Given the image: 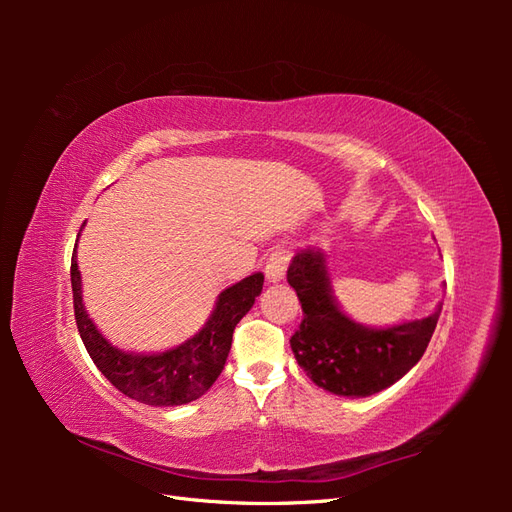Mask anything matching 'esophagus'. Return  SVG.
Returning <instances> with one entry per match:
<instances>
[{
    "mask_svg": "<svg viewBox=\"0 0 512 512\" xmlns=\"http://www.w3.org/2000/svg\"><path fill=\"white\" fill-rule=\"evenodd\" d=\"M288 262H290V252L286 250V247H275V250L267 258V267H265L267 280L269 282H280L282 277L286 275Z\"/></svg>",
    "mask_w": 512,
    "mask_h": 512,
    "instance_id": "1",
    "label": "esophagus"
}]
</instances>
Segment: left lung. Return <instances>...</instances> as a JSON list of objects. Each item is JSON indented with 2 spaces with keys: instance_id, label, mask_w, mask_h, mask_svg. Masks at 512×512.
Returning a JSON list of instances; mask_svg holds the SVG:
<instances>
[{
  "instance_id": "left-lung-1",
  "label": "left lung",
  "mask_w": 512,
  "mask_h": 512,
  "mask_svg": "<svg viewBox=\"0 0 512 512\" xmlns=\"http://www.w3.org/2000/svg\"><path fill=\"white\" fill-rule=\"evenodd\" d=\"M288 284L303 307L290 348L309 380L333 395L367 397L406 376L425 354L440 318L436 309L427 318L391 329L361 327L339 312L324 254L316 250L292 258Z\"/></svg>"
}]
</instances>
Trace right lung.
<instances>
[{
	"instance_id": "obj_1",
	"label": "right lung",
	"mask_w": 512,
	"mask_h": 512,
	"mask_svg": "<svg viewBox=\"0 0 512 512\" xmlns=\"http://www.w3.org/2000/svg\"><path fill=\"white\" fill-rule=\"evenodd\" d=\"M70 282L74 320L83 344L98 369L115 389L147 406H181L205 395L226 365L232 331L250 312L265 284V275L254 273L226 288L203 331L175 350L162 354H130L113 348L89 320L81 299V273L72 254Z\"/></svg>"
}]
</instances>
